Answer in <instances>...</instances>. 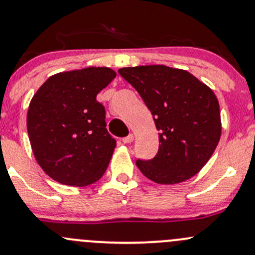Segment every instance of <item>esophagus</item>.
Listing matches in <instances>:
<instances>
[{
  "instance_id": "obj_1",
  "label": "esophagus",
  "mask_w": 255,
  "mask_h": 255,
  "mask_svg": "<svg viewBox=\"0 0 255 255\" xmlns=\"http://www.w3.org/2000/svg\"><path fill=\"white\" fill-rule=\"evenodd\" d=\"M133 139H134V136H133L132 133H130V134H128L127 136H125V138H122V141H123V143L128 144V143H132Z\"/></svg>"
}]
</instances>
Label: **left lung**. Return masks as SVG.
Instances as JSON below:
<instances>
[{"instance_id": "left-lung-1", "label": "left lung", "mask_w": 255, "mask_h": 255, "mask_svg": "<svg viewBox=\"0 0 255 255\" xmlns=\"http://www.w3.org/2000/svg\"><path fill=\"white\" fill-rule=\"evenodd\" d=\"M141 96L159 130V151L136 160L144 176L175 184L197 175L209 161L221 135L219 101L204 83L183 69L138 66L119 69Z\"/></svg>"}]
</instances>
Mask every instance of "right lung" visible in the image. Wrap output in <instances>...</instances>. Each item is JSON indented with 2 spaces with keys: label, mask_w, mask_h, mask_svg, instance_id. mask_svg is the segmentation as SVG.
<instances>
[{
  "label": "right lung",
  "mask_w": 255,
  "mask_h": 255,
  "mask_svg": "<svg viewBox=\"0 0 255 255\" xmlns=\"http://www.w3.org/2000/svg\"><path fill=\"white\" fill-rule=\"evenodd\" d=\"M115 77L107 67L63 72L50 77L31 99L26 117L31 149L55 181L84 187L105 173L116 140L96 95Z\"/></svg>",
  "instance_id": "obj_1"
}]
</instances>
